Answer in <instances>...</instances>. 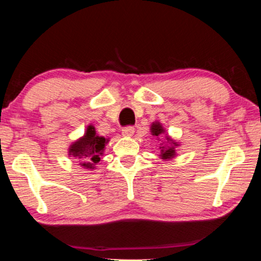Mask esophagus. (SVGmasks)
<instances>
[{"label": "esophagus", "instance_id": "obj_1", "mask_svg": "<svg viewBox=\"0 0 261 261\" xmlns=\"http://www.w3.org/2000/svg\"><path fill=\"white\" fill-rule=\"evenodd\" d=\"M134 132H135L134 127H132V126L124 127L122 129V135H123V137H132V135L134 134Z\"/></svg>", "mask_w": 261, "mask_h": 261}]
</instances>
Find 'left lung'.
<instances>
[{
    "instance_id": "obj_1",
    "label": "left lung",
    "mask_w": 261,
    "mask_h": 261,
    "mask_svg": "<svg viewBox=\"0 0 261 261\" xmlns=\"http://www.w3.org/2000/svg\"><path fill=\"white\" fill-rule=\"evenodd\" d=\"M165 133H166V130L164 129V127L162 126V123H160L159 121H155V122H153L151 124V134L153 135V137L159 139L160 135H163ZM165 140L166 141H163V144H160V146H159V148H160L159 156L164 160H170L177 155L176 147H178L179 144H178L177 141H174L173 139H171V137H169V134H165Z\"/></svg>"
}]
</instances>
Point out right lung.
<instances>
[{
  "label": "right lung",
  "instance_id": "right-lung-1",
  "mask_svg": "<svg viewBox=\"0 0 261 261\" xmlns=\"http://www.w3.org/2000/svg\"><path fill=\"white\" fill-rule=\"evenodd\" d=\"M108 141L109 139L96 134L95 127L89 124L83 137L73 141L67 152H69V155L78 160L82 167L94 170L96 169L95 166L101 162V156L103 155Z\"/></svg>",
  "mask_w": 261,
  "mask_h": 261
}]
</instances>
